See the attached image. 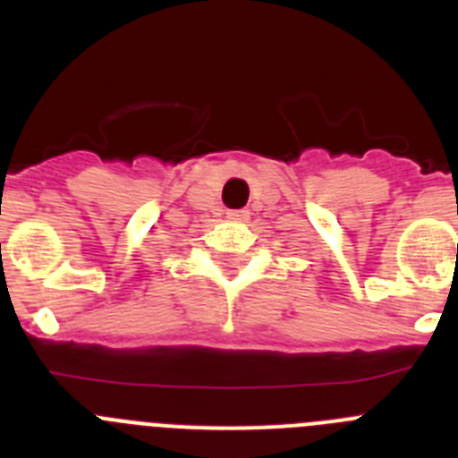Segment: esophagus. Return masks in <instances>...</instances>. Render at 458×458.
Wrapping results in <instances>:
<instances>
[{"label": "esophagus", "mask_w": 458, "mask_h": 458, "mask_svg": "<svg viewBox=\"0 0 458 458\" xmlns=\"http://www.w3.org/2000/svg\"><path fill=\"white\" fill-rule=\"evenodd\" d=\"M228 218L240 224V221H246V218H249V212H246V209H230Z\"/></svg>", "instance_id": "34e87169"}]
</instances>
